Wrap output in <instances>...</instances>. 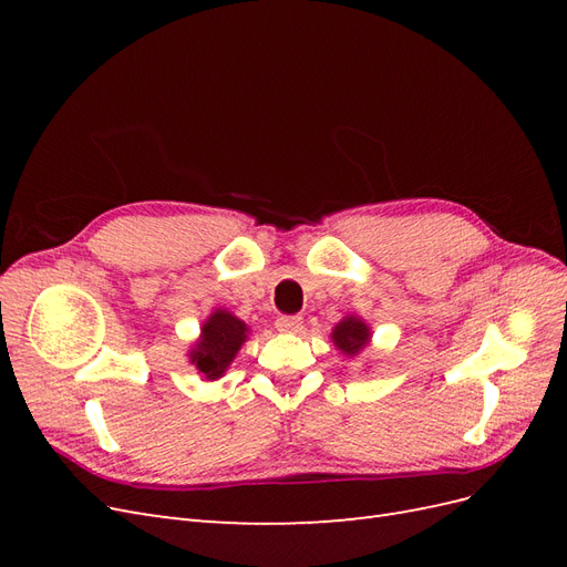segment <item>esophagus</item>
<instances>
[{
    "instance_id": "1",
    "label": "esophagus",
    "mask_w": 567,
    "mask_h": 567,
    "mask_svg": "<svg viewBox=\"0 0 567 567\" xmlns=\"http://www.w3.org/2000/svg\"><path fill=\"white\" fill-rule=\"evenodd\" d=\"M277 329L284 331V333H296L302 329V317L298 315H281L277 319Z\"/></svg>"
}]
</instances>
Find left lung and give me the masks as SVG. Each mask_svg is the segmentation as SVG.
I'll list each match as a JSON object with an SVG mask.
<instances>
[{"label":"left lung","instance_id":"8db88e82","mask_svg":"<svg viewBox=\"0 0 567 567\" xmlns=\"http://www.w3.org/2000/svg\"><path fill=\"white\" fill-rule=\"evenodd\" d=\"M369 338H371L369 326L354 317L340 321L333 329V342L346 354H357L359 350H364Z\"/></svg>","mask_w":567,"mask_h":567}]
</instances>
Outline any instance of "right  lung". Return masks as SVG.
I'll return each instance as SVG.
<instances>
[{
	"label": "right lung",
	"mask_w": 567,
	"mask_h": 567,
	"mask_svg": "<svg viewBox=\"0 0 567 567\" xmlns=\"http://www.w3.org/2000/svg\"><path fill=\"white\" fill-rule=\"evenodd\" d=\"M246 331V323L225 310H217L203 323L198 346L192 350V362L205 379L215 381L227 371L238 348L244 346Z\"/></svg>",
	"instance_id": "add662e5"
}]
</instances>
